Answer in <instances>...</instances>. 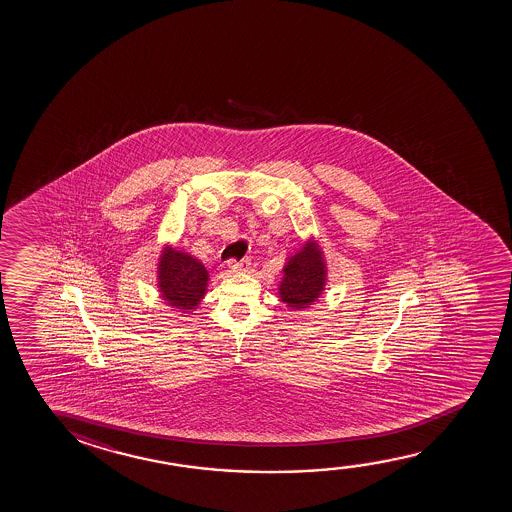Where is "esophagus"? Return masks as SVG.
<instances>
[{
    "mask_svg": "<svg viewBox=\"0 0 512 512\" xmlns=\"http://www.w3.org/2000/svg\"><path fill=\"white\" fill-rule=\"evenodd\" d=\"M246 269H248L246 262H234V260H231L227 264V273L229 274L241 273V271H246Z\"/></svg>",
    "mask_w": 512,
    "mask_h": 512,
    "instance_id": "esophagus-1",
    "label": "esophagus"
}]
</instances>
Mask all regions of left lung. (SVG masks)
Segmentation results:
<instances>
[{
    "mask_svg": "<svg viewBox=\"0 0 512 512\" xmlns=\"http://www.w3.org/2000/svg\"><path fill=\"white\" fill-rule=\"evenodd\" d=\"M327 280L329 269L322 246L315 238L306 239L301 248L285 260L278 297L288 308L304 311L322 297Z\"/></svg>",
    "mask_w": 512,
    "mask_h": 512,
    "instance_id": "obj_1",
    "label": "left lung"
}]
</instances>
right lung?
Returning <instances> with one entry per match:
<instances>
[{"label":"right lung","mask_w":512,"mask_h":512,"mask_svg":"<svg viewBox=\"0 0 512 512\" xmlns=\"http://www.w3.org/2000/svg\"><path fill=\"white\" fill-rule=\"evenodd\" d=\"M210 274L203 262L175 246H162L157 260V290L166 306L190 315L208 292Z\"/></svg>","instance_id":"1"}]
</instances>
